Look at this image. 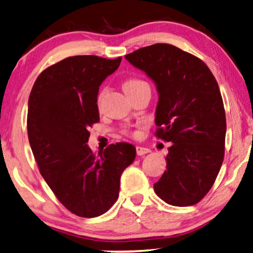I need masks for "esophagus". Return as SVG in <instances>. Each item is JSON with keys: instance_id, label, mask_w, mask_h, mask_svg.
Wrapping results in <instances>:
<instances>
[{"instance_id": "esophagus-1", "label": "esophagus", "mask_w": 253, "mask_h": 253, "mask_svg": "<svg viewBox=\"0 0 253 253\" xmlns=\"http://www.w3.org/2000/svg\"><path fill=\"white\" fill-rule=\"evenodd\" d=\"M150 150L146 148H142V146H136V153L137 156H144V154L149 153Z\"/></svg>"}]
</instances>
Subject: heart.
Here are the masks:
<instances>
[{"label":"heart","mask_w":253,"mask_h":253,"mask_svg":"<svg viewBox=\"0 0 253 253\" xmlns=\"http://www.w3.org/2000/svg\"><path fill=\"white\" fill-rule=\"evenodd\" d=\"M144 86H148V84H146L144 81H142V79L128 78L125 82H124L123 88H124V90H125V93L127 94V95H129V94L136 92V90H138L142 87H144ZM125 134L129 135V136H136L137 135L136 131H129V130H126Z\"/></svg>","instance_id":"1"}]
</instances>
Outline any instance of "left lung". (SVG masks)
<instances>
[{
	"label": "left lung",
	"mask_w": 253,
	"mask_h": 253,
	"mask_svg": "<svg viewBox=\"0 0 253 253\" xmlns=\"http://www.w3.org/2000/svg\"><path fill=\"white\" fill-rule=\"evenodd\" d=\"M125 58L157 84L156 136L172 143L154 191L171 206H193L212 187L224 160L226 116L216 78L201 59L170 44Z\"/></svg>",
	"instance_id": "obj_1"
}]
</instances>
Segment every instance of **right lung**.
Here are the masks:
<instances>
[{"instance_id":"right-lung-1","label":"right lung","mask_w":253,"mask_h":253,"mask_svg":"<svg viewBox=\"0 0 253 253\" xmlns=\"http://www.w3.org/2000/svg\"><path fill=\"white\" fill-rule=\"evenodd\" d=\"M122 56H69L44 69L28 100L27 131L41 175L56 199L76 216L103 214L119 197L120 176L136 156L128 143L94 153L89 127L100 122L97 93Z\"/></svg>"}]
</instances>
